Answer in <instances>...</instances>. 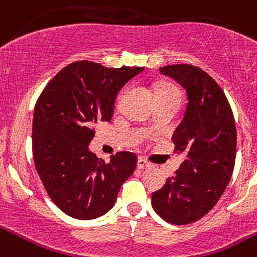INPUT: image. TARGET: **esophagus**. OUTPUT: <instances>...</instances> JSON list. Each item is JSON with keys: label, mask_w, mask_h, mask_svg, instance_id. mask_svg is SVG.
Returning a JSON list of instances; mask_svg holds the SVG:
<instances>
[{"label": "esophagus", "mask_w": 257, "mask_h": 257, "mask_svg": "<svg viewBox=\"0 0 257 257\" xmlns=\"http://www.w3.org/2000/svg\"><path fill=\"white\" fill-rule=\"evenodd\" d=\"M137 167H138L139 169H146V168H149V167H151V163H149V162H147L144 158H138Z\"/></svg>", "instance_id": "34e87169"}]
</instances>
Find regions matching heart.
<instances>
[{
  "mask_svg": "<svg viewBox=\"0 0 257 257\" xmlns=\"http://www.w3.org/2000/svg\"><path fill=\"white\" fill-rule=\"evenodd\" d=\"M157 94H169V95H181L178 89L173 85H163L158 89Z\"/></svg>",
  "mask_w": 257,
  "mask_h": 257,
  "instance_id": "1",
  "label": "heart"
}]
</instances>
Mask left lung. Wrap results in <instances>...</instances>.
Instances as JSON below:
<instances>
[{
    "label": "left lung",
    "instance_id": "obj_1",
    "mask_svg": "<svg viewBox=\"0 0 257 257\" xmlns=\"http://www.w3.org/2000/svg\"><path fill=\"white\" fill-rule=\"evenodd\" d=\"M187 93L186 111L172 136L186 159L152 193V207L164 221L187 225L212 210L225 192L236 158V125L227 98L202 69L187 64L159 69Z\"/></svg>",
    "mask_w": 257,
    "mask_h": 257
}]
</instances>
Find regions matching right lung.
Here are the masks:
<instances>
[{
  "instance_id": "obj_1",
  "label": "right lung",
  "mask_w": 257,
  "mask_h": 257,
  "mask_svg": "<svg viewBox=\"0 0 257 257\" xmlns=\"http://www.w3.org/2000/svg\"><path fill=\"white\" fill-rule=\"evenodd\" d=\"M143 70L73 62L37 99L32 120L35 167L52 202L70 217L105 215L136 169L137 157L131 152H119L106 163L88 146L94 124L111 120L119 90Z\"/></svg>"
}]
</instances>
